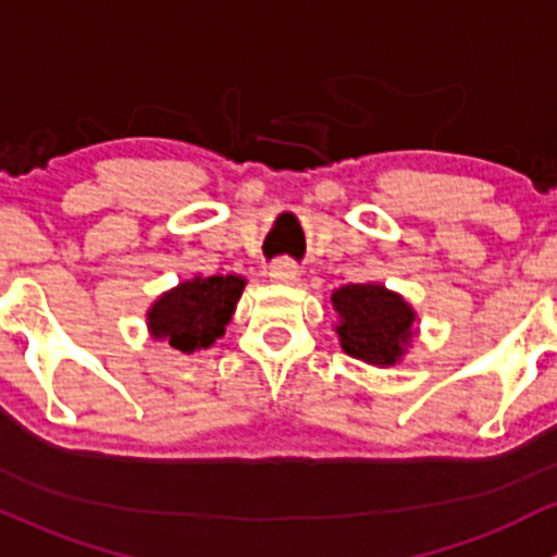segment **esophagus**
<instances>
[{
    "label": "esophagus",
    "mask_w": 557,
    "mask_h": 557,
    "mask_svg": "<svg viewBox=\"0 0 557 557\" xmlns=\"http://www.w3.org/2000/svg\"><path fill=\"white\" fill-rule=\"evenodd\" d=\"M268 276H271L273 284L292 286V284H297V281H300V268H297L292 260H278V262H273L271 273H268Z\"/></svg>",
    "instance_id": "34e87169"
}]
</instances>
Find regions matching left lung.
<instances>
[{
    "instance_id": "1",
    "label": "left lung",
    "mask_w": 557,
    "mask_h": 557,
    "mask_svg": "<svg viewBox=\"0 0 557 557\" xmlns=\"http://www.w3.org/2000/svg\"><path fill=\"white\" fill-rule=\"evenodd\" d=\"M335 332L348 357L372 367H394L407 357L418 335L416 308L399 292L364 281L332 292Z\"/></svg>"
}]
</instances>
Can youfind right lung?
Returning a JSON list of instances; mask_svg holds the SVG:
<instances>
[{
  "mask_svg": "<svg viewBox=\"0 0 557 557\" xmlns=\"http://www.w3.org/2000/svg\"><path fill=\"white\" fill-rule=\"evenodd\" d=\"M246 278L236 273L193 276L165 289L147 308V332L152 341L165 343L182 357L209 348L225 335L236 306L244 295Z\"/></svg>",
  "mask_w": 557,
  "mask_h": 557,
  "instance_id": "add662e5",
  "label": "right lung"
}]
</instances>
